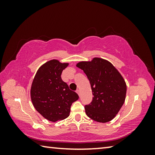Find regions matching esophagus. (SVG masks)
Masks as SVG:
<instances>
[{"label": "esophagus", "instance_id": "esophagus-1", "mask_svg": "<svg viewBox=\"0 0 155 155\" xmlns=\"http://www.w3.org/2000/svg\"><path fill=\"white\" fill-rule=\"evenodd\" d=\"M76 92L78 94V96H80V90H77V91H76Z\"/></svg>", "mask_w": 155, "mask_h": 155}]
</instances>
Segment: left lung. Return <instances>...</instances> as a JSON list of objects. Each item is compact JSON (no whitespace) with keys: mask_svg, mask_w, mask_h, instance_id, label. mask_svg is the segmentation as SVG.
Listing matches in <instances>:
<instances>
[{"mask_svg":"<svg viewBox=\"0 0 155 155\" xmlns=\"http://www.w3.org/2000/svg\"><path fill=\"white\" fill-rule=\"evenodd\" d=\"M77 67L87 75L94 96L91 103L85 106V114L98 122L111 121L125 101L127 85L122 76L111 63L98 57L78 62Z\"/></svg>","mask_w":155,"mask_h":155,"instance_id":"left-lung-1","label":"left lung"}]
</instances>
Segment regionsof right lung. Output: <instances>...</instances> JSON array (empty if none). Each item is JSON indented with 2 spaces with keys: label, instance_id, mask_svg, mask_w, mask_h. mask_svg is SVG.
Instances as JSON below:
<instances>
[{
  "label": "right lung",
  "instance_id": "add662e5",
  "mask_svg": "<svg viewBox=\"0 0 155 155\" xmlns=\"http://www.w3.org/2000/svg\"><path fill=\"white\" fill-rule=\"evenodd\" d=\"M69 65L52 59L37 71L31 88V98L35 109L46 120L56 122L70 115L72 104L78 99L62 81V71Z\"/></svg>",
  "mask_w": 155,
  "mask_h": 155
}]
</instances>
